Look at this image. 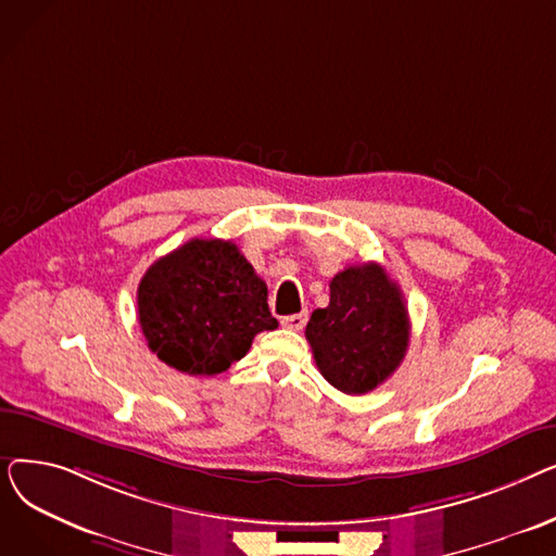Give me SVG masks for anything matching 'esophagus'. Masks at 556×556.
<instances>
[{
    "label": "esophagus",
    "mask_w": 556,
    "mask_h": 556,
    "mask_svg": "<svg viewBox=\"0 0 556 556\" xmlns=\"http://www.w3.org/2000/svg\"><path fill=\"white\" fill-rule=\"evenodd\" d=\"M306 325V313H295V315H283L281 317V327L290 331H302Z\"/></svg>",
    "instance_id": "1"
}]
</instances>
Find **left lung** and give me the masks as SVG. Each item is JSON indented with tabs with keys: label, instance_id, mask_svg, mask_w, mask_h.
Wrapping results in <instances>:
<instances>
[{
	"label": "left lung",
	"instance_id": "1",
	"mask_svg": "<svg viewBox=\"0 0 556 556\" xmlns=\"http://www.w3.org/2000/svg\"><path fill=\"white\" fill-rule=\"evenodd\" d=\"M306 340L319 374L336 390H376L396 371L410 342L401 288L378 263L344 268L331 279L329 306L313 311Z\"/></svg>",
	"mask_w": 556,
	"mask_h": 556
}]
</instances>
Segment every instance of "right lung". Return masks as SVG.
<instances>
[{
    "label": "right lung",
    "mask_w": 556,
    "mask_h": 556,
    "mask_svg": "<svg viewBox=\"0 0 556 556\" xmlns=\"http://www.w3.org/2000/svg\"><path fill=\"white\" fill-rule=\"evenodd\" d=\"M151 352L189 376L241 361L261 331L277 329L268 286L231 241L191 239L157 258L137 288Z\"/></svg>",
    "instance_id": "1"
}]
</instances>
